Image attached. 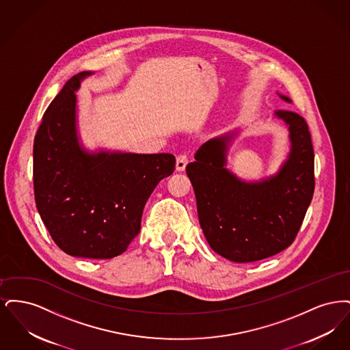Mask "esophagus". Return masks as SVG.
I'll use <instances>...</instances> for the list:
<instances>
[{
	"label": "esophagus",
	"mask_w": 350,
	"mask_h": 350,
	"mask_svg": "<svg viewBox=\"0 0 350 350\" xmlns=\"http://www.w3.org/2000/svg\"><path fill=\"white\" fill-rule=\"evenodd\" d=\"M187 163H189V157H187L186 153L178 154V156H177V160H176V169H177L178 172H183L185 167L187 165Z\"/></svg>",
	"instance_id": "esophagus-1"
}]
</instances>
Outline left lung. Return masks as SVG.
Here are the masks:
<instances>
[{
    "mask_svg": "<svg viewBox=\"0 0 350 350\" xmlns=\"http://www.w3.org/2000/svg\"><path fill=\"white\" fill-rule=\"evenodd\" d=\"M274 117L287 124L291 144L275 174L250 183L227 169L237 131L203 143L186 167L204 237L211 250L233 262L260 261L290 247L314 196V147L304 118L287 110H277Z\"/></svg>",
    "mask_w": 350,
    "mask_h": 350,
    "instance_id": "obj_1",
    "label": "left lung"
}]
</instances>
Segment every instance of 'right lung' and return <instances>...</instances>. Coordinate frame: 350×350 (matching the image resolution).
Wrapping results in <instances>:
<instances>
[{"label": "right lung", "instance_id": "right-lung-1", "mask_svg": "<svg viewBox=\"0 0 350 350\" xmlns=\"http://www.w3.org/2000/svg\"><path fill=\"white\" fill-rule=\"evenodd\" d=\"M83 70L51 102L33 140V194L44 226L69 256L113 258L140 231L144 206L176 159L83 148L77 133L76 92Z\"/></svg>", "mask_w": 350, "mask_h": 350}]
</instances>
